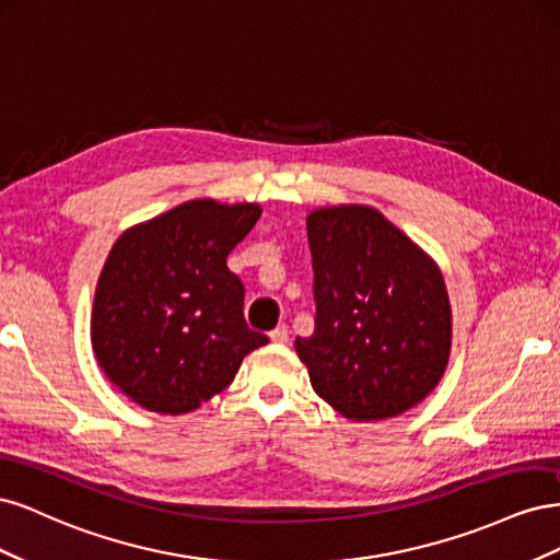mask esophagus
<instances>
[{"instance_id": "obj_1", "label": "esophagus", "mask_w": 560, "mask_h": 560, "mask_svg": "<svg viewBox=\"0 0 560 560\" xmlns=\"http://www.w3.org/2000/svg\"><path fill=\"white\" fill-rule=\"evenodd\" d=\"M270 341H273V343H287V341H290V327L278 325L273 331H270Z\"/></svg>"}]
</instances>
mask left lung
Returning a JSON list of instances; mask_svg holds the SVG:
<instances>
[{"label": "left lung", "instance_id": "8db88e82", "mask_svg": "<svg viewBox=\"0 0 560 560\" xmlns=\"http://www.w3.org/2000/svg\"><path fill=\"white\" fill-rule=\"evenodd\" d=\"M315 331L296 338L311 385L352 420L393 418L425 399L451 354L442 270L366 206L313 210Z\"/></svg>", "mask_w": 560, "mask_h": 560}]
</instances>
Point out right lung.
<instances>
[{
	"label": "right lung",
	"mask_w": 560,
	"mask_h": 560,
	"mask_svg": "<svg viewBox=\"0 0 560 560\" xmlns=\"http://www.w3.org/2000/svg\"><path fill=\"white\" fill-rule=\"evenodd\" d=\"M257 202H182L118 238L100 273L91 343L126 397L165 416L189 413L268 343L243 317L245 287L229 252L257 224Z\"/></svg>",
	"instance_id": "1"
}]
</instances>
